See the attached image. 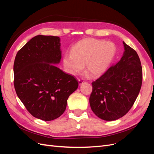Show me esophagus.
<instances>
[{
    "label": "esophagus",
    "instance_id": "esophagus-1",
    "mask_svg": "<svg viewBox=\"0 0 154 154\" xmlns=\"http://www.w3.org/2000/svg\"><path fill=\"white\" fill-rule=\"evenodd\" d=\"M83 82H84V81L82 80H78V83H79V85H82Z\"/></svg>",
    "mask_w": 154,
    "mask_h": 154
}]
</instances>
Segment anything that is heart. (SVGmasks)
I'll use <instances>...</instances> for the list:
<instances>
[{
    "label": "heart",
    "instance_id": "heart-1",
    "mask_svg": "<svg viewBox=\"0 0 154 154\" xmlns=\"http://www.w3.org/2000/svg\"><path fill=\"white\" fill-rule=\"evenodd\" d=\"M116 47L112 42L87 38L78 42L71 49V53L65 54L63 63L72 75L81 73L84 66L92 76L103 74L114 59Z\"/></svg>",
    "mask_w": 154,
    "mask_h": 154
}]
</instances>
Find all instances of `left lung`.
<instances>
[{
	"instance_id": "1",
	"label": "left lung",
	"mask_w": 154,
	"mask_h": 154,
	"mask_svg": "<svg viewBox=\"0 0 154 154\" xmlns=\"http://www.w3.org/2000/svg\"><path fill=\"white\" fill-rule=\"evenodd\" d=\"M124 53L119 61L95 82L89 98L97 117L114 121L123 117L134 105L142 85V67L136 51L123 42Z\"/></svg>"
}]
</instances>
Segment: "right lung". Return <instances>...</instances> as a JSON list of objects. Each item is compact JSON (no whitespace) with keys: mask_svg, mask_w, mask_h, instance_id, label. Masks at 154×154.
Returning a JSON list of instances; mask_svg holds the SVG:
<instances>
[{"mask_svg":"<svg viewBox=\"0 0 154 154\" xmlns=\"http://www.w3.org/2000/svg\"><path fill=\"white\" fill-rule=\"evenodd\" d=\"M60 46L58 36L37 35L18 51L14 62L18 98L32 116L44 121L59 118L78 87L76 78L54 66L61 60Z\"/></svg>","mask_w":154,"mask_h":154,"instance_id":"add662e5","label":"right lung"}]
</instances>
